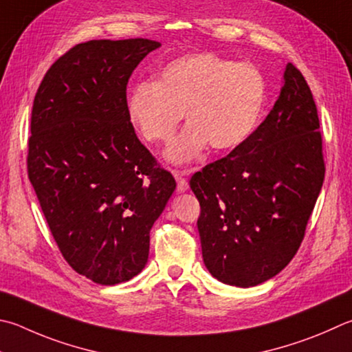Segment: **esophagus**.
Wrapping results in <instances>:
<instances>
[{
    "instance_id": "34e87169",
    "label": "esophagus",
    "mask_w": 352,
    "mask_h": 352,
    "mask_svg": "<svg viewBox=\"0 0 352 352\" xmlns=\"http://www.w3.org/2000/svg\"><path fill=\"white\" fill-rule=\"evenodd\" d=\"M194 169H172V175L175 177L177 180V189L178 192H184V190H188L189 188V183L186 180V177L192 172Z\"/></svg>"
}]
</instances>
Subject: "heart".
I'll return each mask as SVG.
<instances>
[{"instance_id": "1", "label": "heart", "mask_w": 352, "mask_h": 352, "mask_svg": "<svg viewBox=\"0 0 352 352\" xmlns=\"http://www.w3.org/2000/svg\"><path fill=\"white\" fill-rule=\"evenodd\" d=\"M266 100L263 75L251 65L210 52L169 61L154 82L132 89L127 113L146 142L166 144L184 120L189 124L168 151L174 163L197 158L209 144L231 151L251 135Z\"/></svg>"}]
</instances>
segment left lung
<instances>
[{
	"instance_id": "obj_1",
	"label": "left lung",
	"mask_w": 352,
	"mask_h": 352,
	"mask_svg": "<svg viewBox=\"0 0 352 352\" xmlns=\"http://www.w3.org/2000/svg\"><path fill=\"white\" fill-rule=\"evenodd\" d=\"M318 129L308 82L287 63L282 92L263 123L190 178L201 208L203 261L217 280L260 285L297 254L327 169Z\"/></svg>"
}]
</instances>
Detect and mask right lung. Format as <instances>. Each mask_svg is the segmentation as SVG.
<instances>
[{
  "instance_id": "add662e5",
  "label": "right lung",
  "mask_w": 352,
  "mask_h": 352,
  "mask_svg": "<svg viewBox=\"0 0 352 352\" xmlns=\"http://www.w3.org/2000/svg\"><path fill=\"white\" fill-rule=\"evenodd\" d=\"M148 38L91 40L61 55L35 94L28 175L63 257L98 285L135 277L177 183L140 142L126 87Z\"/></svg>"
}]
</instances>
